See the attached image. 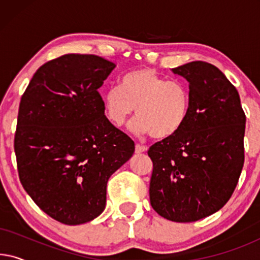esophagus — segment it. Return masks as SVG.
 Returning a JSON list of instances; mask_svg holds the SVG:
<instances>
[{
  "label": "esophagus",
  "mask_w": 260,
  "mask_h": 260,
  "mask_svg": "<svg viewBox=\"0 0 260 260\" xmlns=\"http://www.w3.org/2000/svg\"><path fill=\"white\" fill-rule=\"evenodd\" d=\"M147 150H148V147H145V145L136 144V147H135V151H136L137 154H141V152H144Z\"/></svg>",
  "instance_id": "1"
}]
</instances>
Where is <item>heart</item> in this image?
Returning a JSON list of instances; mask_svg holds the SVG:
<instances>
[{
	"label": "heart",
	"mask_w": 260,
	"mask_h": 260,
	"mask_svg": "<svg viewBox=\"0 0 260 260\" xmlns=\"http://www.w3.org/2000/svg\"><path fill=\"white\" fill-rule=\"evenodd\" d=\"M104 109L116 126H122L136 109L135 133L166 140L175 136L186 124L190 91L183 81L169 80L151 69H137L123 76L119 88L106 92Z\"/></svg>",
	"instance_id": "heart-1"
}]
</instances>
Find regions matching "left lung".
Here are the masks:
<instances>
[{
	"label": "left lung",
	"instance_id": "left-lung-1",
	"mask_svg": "<svg viewBox=\"0 0 260 260\" xmlns=\"http://www.w3.org/2000/svg\"><path fill=\"white\" fill-rule=\"evenodd\" d=\"M173 72L189 83V117L175 136L149 148V195L163 218L191 222L232 197L244 166L246 116L237 88L215 66L193 61Z\"/></svg>",
	"mask_w": 260,
	"mask_h": 260
}]
</instances>
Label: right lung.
<instances>
[{"instance_id": "right-lung-1", "label": "right lung", "mask_w": 260, "mask_h": 260, "mask_svg": "<svg viewBox=\"0 0 260 260\" xmlns=\"http://www.w3.org/2000/svg\"><path fill=\"white\" fill-rule=\"evenodd\" d=\"M115 67L98 55L65 54L44 63L21 97L14 137L21 184L65 225L104 211L108 180L135 151L98 92Z\"/></svg>"}]
</instances>
